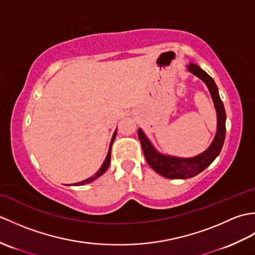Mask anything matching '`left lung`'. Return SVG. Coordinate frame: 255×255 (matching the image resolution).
Here are the masks:
<instances>
[{"label": "left lung", "instance_id": "1", "mask_svg": "<svg viewBox=\"0 0 255 255\" xmlns=\"http://www.w3.org/2000/svg\"><path fill=\"white\" fill-rule=\"evenodd\" d=\"M188 71L196 75L199 79H202L206 85L208 86L211 97H213V101L215 103L216 111H217V132H216L213 143L210 144V147L205 152L197 156H194V158L181 159L174 158V156L162 155L159 152H156L147 137L144 136L141 129H139L138 137L140 143H141L145 160H147L148 164L156 173H159L160 175L166 178H189L199 174L200 172H203L206 167L211 164V162L217 158L225 142L226 112L223 101L220 100L217 85H216L213 78L206 73L204 70L196 66V64L189 63Z\"/></svg>", "mask_w": 255, "mask_h": 255}]
</instances>
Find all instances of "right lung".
I'll return each instance as SVG.
<instances>
[{"instance_id":"obj_1","label":"right lung","mask_w":255,"mask_h":255,"mask_svg":"<svg viewBox=\"0 0 255 255\" xmlns=\"http://www.w3.org/2000/svg\"><path fill=\"white\" fill-rule=\"evenodd\" d=\"M116 133H117V130H115V132H114V134H113V138H112V141H111V144H110V149H108V153H107V156H106V159H105V161H104V163H103V165L101 166V169L97 171L95 174L92 176V177H90V178H88V180H85V181H82V182H79V183H75L74 185H84V184H89V183H91V182H93L95 178H97L99 176H101L102 174H104V173L106 172V170L108 169V166H110V163H111V152H112V145H113V142H114V140H115V138H116Z\"/></svg>"}]
</instances>
